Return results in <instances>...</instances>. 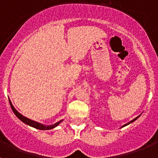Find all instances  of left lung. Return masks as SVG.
I'll return each instance as SVG.
<instances>
[{
  "label": "left lung",
  "mask_w": 158,
  "mask_h": 158,
  "mask_svg": "<svg viewBox=\"0 0 158 158\" xmlns=\"http://www.w3.org/2000/svg\"><path fill=\"white\" fill-rule=\"evenodd\" d=\"M139 116H138V117H136V118H134V119H133V120H131V122H129V123H126V124H124V125H123V127H125V126H127V125H128V124H130V123H133V122H134V121H135V120H136V119H137V118H139Z\"/></svg>",
  "instance_id": "8db88e82"
}]
</instances>
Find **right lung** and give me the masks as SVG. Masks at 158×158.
I'll return each mask as SVG.
<instances>
[{
  "label": "right lung",
  "mask_w": 158,
  "mask_h": 158,
  "mask_svg": "<svg viewBox=\"0 0 158 158\" xmlns=\"http://www.w3.org/2000/svg\"><path fill=\"white\" fill-rule=\"evenodd\" d=\"M9 103H10V106H11V108H12V111L14 112V114L16 115V116L19 118V120H21L22 122L24 123L25 124H27V125H29L30 127H32L36 128V129H39V130H51L53 128L56 127L57 126H58L62 122V120H60L59 122L53 124V125H49V126H46V125H43V124L40 123H37L35 121H33L30 118H27V117L23 116V115H21L20 113L18 112L16 109H15V107H13V105L11 103L10 100H9Z\"/></svg>",
  "instance_id": "obj_1"
}]
</instances>
